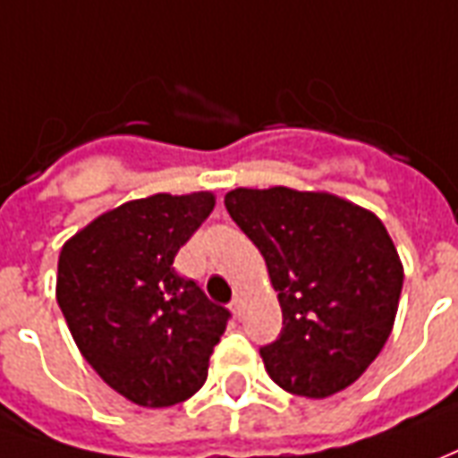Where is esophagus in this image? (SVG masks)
<instances>
[{
  "instance_id": "obj_1",
  "label": "esophagus",
  "mask_w": 458,
  "mask_h": 458,
  "mask_svg": "<svg viewBox=\"0 0 458 458\" xmlns=\"http://www.w3.org/2000/svg\"><path fill=\"white\" fill-rule=\"evenodd\" d=\"M242 305H245V302H242V297H240V295L233 297V302H230V310H233V315H235V318H240V315H242Z\"/></svg>"
}]
</instances>
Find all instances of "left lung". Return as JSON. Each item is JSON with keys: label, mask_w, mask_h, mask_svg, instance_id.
<instances>
[{"label": "left lung", "mask_w": 458, "mask_h": 458, "mask_svg": "<svg viewBox=\"0 0 458 458\" xmlns=\"http://www.w3.org/2000/svg\"><path fill=\"white\" fill-rule=\"evenodd\" d=\"M225 208L255 242L283 307L260 357L275 385L325 399L354 385L392 335L404 265L372 210L325 191L235 188Z\"/></svg>", "instance_id": "obj_1"}]
</instances>
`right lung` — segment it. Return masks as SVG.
Listing matches in <instances>:
<instances>
[{"label":"right lung","mask_w":458,"mask_h":458,"mask_svg":"<svg viewBox=\"0 0 458 458\" xmlns=\"http://www.w3.org/2000/svg\"><path fill=\"white\" fill-rule=\"evenodd\" d=\"M216 193H156L101 213L64 242L56 302L73 342L139 407L185 402L206 385L230 312L174 270Z\"/></svg>","instance_id":"add662e5"}]
</instances>
